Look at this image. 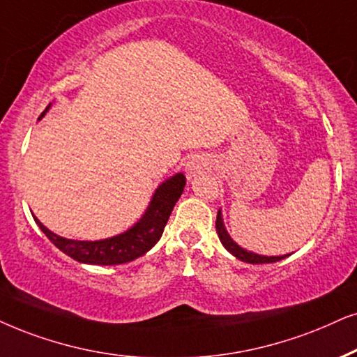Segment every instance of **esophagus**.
Here are the masks:
<instances>
[{"instance_id": "obj_1", "label": "esophagus", "mask_w": 357, "mask_h": 357, "mask_svg": "<svg viewBox=\"0 0 357 357\" xmlns=\"http://www.w3.org/2000/svg\"><path fill=\"white\" fill-rule=\"evenodd\" d=\"M186 173H188V178L189 179L194 178V176L199 173V166H197L196 163H192V161H191V163L186 166Z\"/></svg>"}]
</instances>
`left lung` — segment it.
I'll use <instances>...</instances> for the list:
<instances>
[{"label":"left lung","mask_w":357,"mask_h":357,"mask_svg":"<svg viewBox=\"0 0 357 357\" xmlns=\"http://www.w3.org/2000/svg\"><path fill=\"white\" fill-rule=\"evenodd\" d=\"M215 231H218V236H219L220 242H222V245L225 247V249L231 252L234 257H237L238 260L247 261V264H272V261H278V260L285 259V257H287V255H283V257H265V255H257V254H254V252L243 250L242 247H238L237 243L234 242L231 237H229V234L224 227L222 214H220V211H218V219H215Z\"/></svg>","instance_id":"obj_1"}]
</instances>
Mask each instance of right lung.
Returning a JSON list of instances; mask_svg holds the SVG:
<instances>
[{
    "label": "right lung",
    "instance_id": "add662e5",
    "mask_svg": "<svg viewBox=\"0 0 357 357\" xmlns=\"http://www.w3.org/2000/svg\"><path fill=\"white\" fill-rule=\"evenodd\" d=\"M43 115L44 112L40 114V116ZM184 184H186V178L181 173L166 179L156 189L145 215L139 219L138 224H135L132 229L120 234V236L103 238V241H70V238H64L51 232L36 218L34 220L40 227V231L46 234L49 241L59 250H62L74 260L93 265L126 264V261H132L138 259V257L145 255L160 241L161 236H163L165 225L168 222L171 212H173V207L179 197H181Z\"/></svg>",
    "mask_w": 357,
    "mask_h": 357
}]
</instances>
